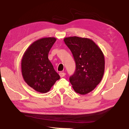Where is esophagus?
<instances>
[{
	"instance_id": "1",
	"label": "esophagus",
	"mask_w": 129,
	"mask_h": 129,
	"mask_svg": "<svg viewBox=\"0 0 129 129\" xmlns=\"http://www.w3.org/2000/svg\"><path fill=\"white\" fill-rule=\"evenodd\" d=\"M65 75H66V74H65L64 73H62V72L59 73V75L61 78H63V77H64Z\"/></svg>"
}]
</instances>
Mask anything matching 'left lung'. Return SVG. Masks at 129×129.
Returning a JSON list of instances; mask_svg holds the SVG:
<instances>
[{
	"label": "left lung",
	"instance_id": "left-lung-1",
	"mask_svg": "<svg viewBox=\"0 0 129 129\" xmlns=\"http://www.w3.org/2000/svg\"><path fill=\"white\" fill-rule=\"evenodd\" d=\"M64 42L72 52L76 64L70 82L77 93L84 95L93 90L102 80L105 58L101 48L90 39L65 38Z\"/></svg>",
	"mask_w": 129,
	"mask_h": 129
}]
</instances>
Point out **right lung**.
<instances>
[{
    "mask_svg": "<svg viewBox=\"0 0 129 129\" xmlns=\"http://www.w3.org/2000/svg\"><path fill=\"white\" fill-rule=\"evenodd\" d=\"M56 40L53 37L37 40L28 47L22 59L21 67L24 81L42 93L48 92L60 79L48 58V52Z\"/></svg>",
    "mask_w": 129,
    "mask_h": 129,
    "instance_id": "obj_1",
    "label": "right lung"
}]
</instances>
